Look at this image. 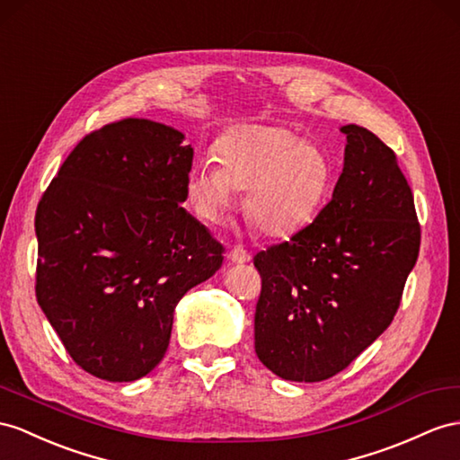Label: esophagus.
Wrapping results in <instances>:
<instances>
[{
  "mask_svg": "<svg viewBox=\"0 0 460 460\" xmlns=\"http://www.w3.org/2000/svg\"><path fill=\"white\" fill-rule=\"evenodd\" d=\"M251 261H252V256L244 249H241V246H234V249L229 252V262H233V264H244Z\"/></svg>",
  "mask_w": 460,
  "mask_h": 460,
  "instance_id": "esophagus-1",
  "label": "esophagus"
}]
</instances>
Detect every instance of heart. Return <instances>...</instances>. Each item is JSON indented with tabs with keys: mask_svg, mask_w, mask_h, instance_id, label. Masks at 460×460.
Returning <instances> with one entry per match:
<instances>
[{
	"mask_svg": "<svg viewBox=\"0 0 460 460\" xmlns=\"http://www.w3.org/2000/svg\"><path fill=\"white\" fill-rule=\"evenodd\" d=\"M216 161H198L186 176L196 214L221 223L246 190L244 209L268 237H288L314 217L331 188L326 153L286 128L252 124L217 141Z\"/></svg>",
	"mask_w": 460,
	"mask_h": 460,
	"instance_id": "obj_1",
	"label": "heart"
}]
</instances>
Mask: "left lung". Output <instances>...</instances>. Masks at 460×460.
Listing matches in <instances>:
<instances>
[{
    "instance_id": "8db88e82",
    "label": "left lung",
    "mask_w": 460,
    "mask_h": 460,
    "mask_svg": "<svg viewBox=\"0 0 460 460\" xmlns=\"http://www.w3.org/2000/svg\"><path fill=\"white\" fill-rule=\"evenodd\" d=\"M331 202L289 243L254 256V349L286 381L346 369L393 323L420 252L414 196L391 147L356 124Z\"/></svg>"
}]
</instances>
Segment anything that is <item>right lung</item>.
<instances>
[{"instance_id":"right-lung-1","label":"right lung","mask_w":460,"mask_h":460,"mask_svg":"<svg viewBox=\"0 0 460 460\" xmlns=\"http://www.w3.org/2000/svg\"><path fill=\"white\" fill-rule=\"evenodd\" d=\"M182 141L147 118L104 126L69 153L37 208L39 305L99 379L155 367L176 305L221 268L223 246L181 206L194 159Z\"/></svg>"}]
</instances>
